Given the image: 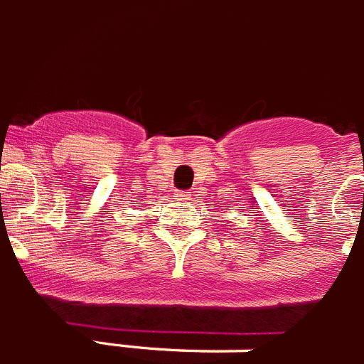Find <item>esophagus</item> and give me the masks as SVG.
<instances>
[{"label": "esophagus", "mask_w": 364, "mask_h": 364, "mask_svg": "<svg viewBox=\"0 0 364 364\" xmlns=\"http://www.w3.org/2000/svg\"><path fill=\"white\" fill-rule=\"evenodd\" d=\"M175 195L178 198H189V191H176Z\"/></svg>", "instance_id": "obj_1"}]
</instances>
